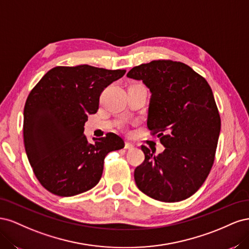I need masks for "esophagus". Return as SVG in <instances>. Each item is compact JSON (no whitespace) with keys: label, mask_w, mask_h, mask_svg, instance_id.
<instances>
[{"label":"esophagus","mask_w":249,"mask_h":249,"mask_svg":"<svg viewBox=\"0 0 249 249\" xmlns=\"http://www.w3.org/2000/svg\"><path fill=\"white\" fill-rule=\"evenodd\" d=\"M124 148H125V149H133V148H134V145L132 144V143H130V142H125Z\"/></svg>","instance_id":"1"}]
</instances>
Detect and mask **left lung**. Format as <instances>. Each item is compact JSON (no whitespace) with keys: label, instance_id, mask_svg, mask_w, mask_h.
<instances>
[{"label":"left lung","instance_id":"left-lung-1","mask_svg":"<svg viewBox=\"0 0 249 249\" xmlns=\"http://www.w3.org/2000/svg\"><path fill=\"white\" fill-rule=\"evenodd\" d=\"M127 78L142 81L152 95L147 127L164 145H142L145 159L135 169L139 190L164 202L190 197L209 176L220 133V116L208 82L190 66L155 60L135 66Z\"/></svg>","mask_w":249,"mask_h":249}]
</instances>
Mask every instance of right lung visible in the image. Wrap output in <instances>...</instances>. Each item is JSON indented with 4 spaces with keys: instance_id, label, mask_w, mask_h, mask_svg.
<instances>
[{
    "instance_id": "add662e5",
    "label": "right lung",
    "mask_w": 249,
    "mask_h": 249,
    "mask_svg": "<svg viewBox=\"0 0 249 249\" xmlns=\"http://www.w3.org/2000/svg\"><path fill=\"white\" fill-rule=\"evenodd\" d=\"M87 64L57 66L30 92L24 109V142L28 160L39 183L58 196H73L93 188L110 152L124 148L116 134L84 135L88 115L99 109L103 90L124 77Z\"/></svg>"
}]
</instances>
